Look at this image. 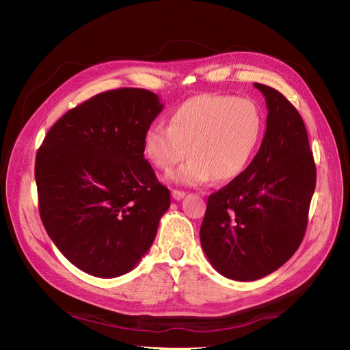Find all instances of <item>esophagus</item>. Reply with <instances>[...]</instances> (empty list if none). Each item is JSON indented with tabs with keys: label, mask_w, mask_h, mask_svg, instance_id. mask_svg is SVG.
<instances>
[{
	"label": "esophagus",
	"mask_w": 350,
	"mask_h": 350,
	"mask_svg": "<svg viewBox=\"0 0 350 350\" xmlns=\"http://www.w3.org/2000/svg\"><path fill=\"white\" fill-rule=\"evenodd\" d=\"M172 196H173L174 200H182L186 196V193H185V191H182V190H173L172 191Z\"/></svg>",
	"instance_id": "obj_1"
}]
</instances>
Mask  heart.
Returning <instances> with one entry per match:
<instances>
[{
  "instance_id": "heart-1",
  "label": "heart",
  "mask_w": 350,
  "mask_h": 350,
  "mask_svg": "<svg viewBox=\"0 0 350 350\" xmlns=\"http://www.w3.org/2000/svg\"><path fill=\"white\" fill-rule=\"evenodd\" d=\"M262 133V110L252 98L199 94L176 107L170 126L155 123L145 131L144 154L168 170L189 151L190 159L167 176L174 183L198 186L212 177L225 182L244 172Z\"/></svg>"
}]
</instances>
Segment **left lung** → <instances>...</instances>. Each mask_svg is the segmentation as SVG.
<instances>
[{"instance_id":"8db88e82","label":"left lung","mask_w":350,"mask_h":350,"mask_svg":"<svg viewBox=\"0 0 350 350\" xmlns=\"http://www.w3.org/2000/svg\"><path fill=\"white\" fill-rule=\"evenodd\" d=\"M266 98V132L253 161L208 198L200 244L222 276L262 279L294 256L306 234L315 164L298 110L278 90Z\"/></svg>"}]
</instances>
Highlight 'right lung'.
<instances>
[{
  "label": "right lung",
  "instance_id": "add662e5",
  "mask_svg": "<svg viewBox=\"0 0 350 350\" xmlns=\"http://www.w3.org/2000/svg\"><path fill=\"white\" fill-rule=\"evenodd\" d=\"M163 107L159 96L144 88L100 93L66 111L38 151L43 227L88 275L131 272L170 208V190L144 157V133Z\"/></svg>",
  "mask_w": 350,
  "mask_h": 350
}]
</instances>
